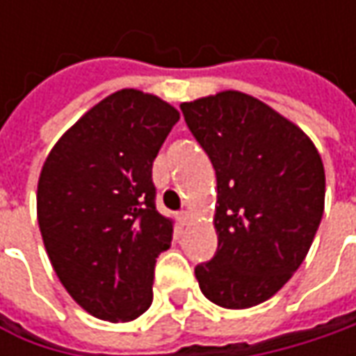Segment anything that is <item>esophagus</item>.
Masks as SVG:
<instances>
[{
	"mask_svg": "<svg viewBox=\"0 0 356 356\" xmlns=\"http://www.w3.org/2000/svg\"><path fill=\"white\" fill-rule=\"evenodd\" d=\"M178 220H180V224H182V226H188V222L192 220V213L188 212V210H182V212L178 213Z\"/></svg>",
	"mask_w": 356,
	"mask_h": 356,
	"instance_id": "1",
	"label": "esophagus"
}]
</instances>
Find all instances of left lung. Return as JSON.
<instances>
[{
	"mask_svg": "<svg viewBox=\"0 0 356 356\" xmlns=\"http://www.w3.org/2000/svg\"><path fill=\"white\" fill-rule=\"evenodd\" d=\"M218 180V252L194 269L224 309L267 301L303 264L325 208V168L307 134L252 95L180 104Z\"/></svg>",
	"mask_w": 356,
	"mask_h": 356,
	"instance_id": "8db88e82",
	"label": "left lung"
}]
</instances>
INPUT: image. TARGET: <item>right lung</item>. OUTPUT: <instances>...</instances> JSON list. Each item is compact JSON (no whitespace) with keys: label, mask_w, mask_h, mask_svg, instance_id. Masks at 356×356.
Segmentation results:
<instances>
[{"label":"right lung","mask_w":356,"mask_h":356,"mask_svg":"<svg viewBox=\"0 0 356 356\" xmlns=\"http://www.w3.org/2000/svg\"><path fill=\"white\" fill-rule=\"evenodd\" d=\"M180 113L122 89L95 104L51 148L37 220L51 266L97 319L132 321L152 303L156 257L174 222L158 213L152 162Z\"/></svg>","instance_id":"right-lung-1"}]
</instances>
